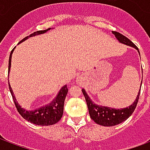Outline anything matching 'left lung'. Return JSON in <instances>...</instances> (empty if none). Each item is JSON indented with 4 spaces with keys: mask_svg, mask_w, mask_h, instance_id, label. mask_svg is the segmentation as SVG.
<instances>
[{
    "mask_svg": "<svg viewBox=\"0 0 150 150\" xmlns=\"http://www.w3.org/2000/svg\"><path fill=\"white\" fill-rule=\"evenodd\" d=\"M112 34L115 35V37L118 39L120 42L126 44L128 46H132L135 49L138 50V48L137 47V46L132 42V41H130L128 38L124 36L123 34H120L119 32L112 31ZM141 88H142V85H141ZM82 92L84 96L85 100H86V102L88 104V111H89V114H90L91 119L93 120L96 124H99L100 125L115 126L119 125L120 123L124 122L132 115V112L135 110L137 105V103H138L141 91H139L138 95H137L134 103L128 108H122V109H115V108L102 107V106L96 105L91 101V99L86 93L84 89L82 90Z\"/></svg>",
    "mask_w": 150,
    "mask_h": 150,
    "instance_id": "obj_1",
    "label": "left lung"
}]
</instances>
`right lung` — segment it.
<instances>
[{
	"mask_svg": "<svg viewBox=\"0 0 150 150\" xmlns=\"http://www.w3.org/2000/svg\"><path fill=\"white\" fill-rule=\"evenodd\" d=\"M49 30L50 28H48L47 30H44L36 31L33 34H30L27 37L24 38L21 41L19 42V43L22 42L23 41L27 39L28 38L33 37V36L38 35V34H44ZM13 50L14 49L12 50L10 55H9V59H8V72H9V70H10L12 54H13ZM8 88H9V91L11 92L12 96H13V102H14L15 106L18 109V112L25 120H26L29 122H31L32 124L37 125L48 126L52 125H54L57 122H59L62 118V113H63L64 101H65V98L67 96V92H68V88H67V85L63 86L61 88V90L59 92L57 97L49 105L40 108L37 110L34 111H27L25 110L24 108H22L18 104V101L16 100V98L13 96V90H12L11 87H10L9 84H8Z\"/></svg>",
	"mask_w": 150,
	"mask_h": 150,
	"instance_id": "add662e5",
	"label": "right lung"
}]
</instances>
